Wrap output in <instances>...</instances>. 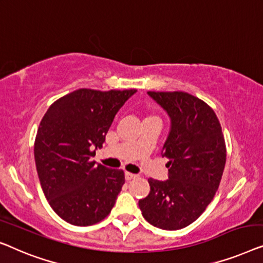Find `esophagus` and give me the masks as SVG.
Listing matches in <instances>:
<instances>
[{"label":"esophagus","instance_id":"34e87169","mask_svg":"<svg viewBox=\"0 0 263 263\" xmlns=\"http://www.w3.org/2000/svg\"><path fill=\"white\" fill-rule=\"evenodd\" d=\"M137 177H138V175H137V174L125 173V179H126V181H131L133 179H137Z\"/></svg>","mask_w":263,"mask_h":263}]
</instances>
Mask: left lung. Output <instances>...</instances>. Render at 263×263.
<instances>
[{"instance_id":"left-lung-1","label":"left lung","mask_w":263,"mask_h":263,"mask_svg":"<svg viewBox=\"0 0 263 263\" xmlns=\"http://www.w3.org/2000/svg\"><path fill=\"white\" fill-rule=\"evenodd\" d=\"M168 113L170 131L162 156L169 179H149L150 193L138 205L154 227L179 230L197 220L212 201L227 162L219 120L202 100L184 91H147Z\"/></svg>"}]
</instances>
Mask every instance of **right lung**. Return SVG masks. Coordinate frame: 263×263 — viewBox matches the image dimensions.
Wrapping results in <instances>:
<instances>
[{"mask_svg":"<svg viewBox=\"0 0 263 263\" xmlns=\"http://www.w3.org/2000/svg\"><path fill=\"white\" fill-rule=\"evenodd\" d=\"M82 89L49 107L34 142V160L43 192L62 219L88 227L108 216L125 183L123 170L91 161L102 147L114 117L136 93Z\"/></svg>","mask_w":263,"mask_h":263,"instance_id":"add662e5","label":"right lung"}]
</instances>
